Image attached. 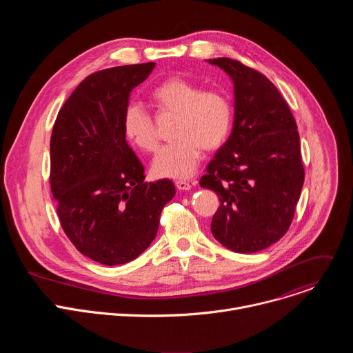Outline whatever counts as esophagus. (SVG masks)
<instances>
[{
    "label": "esophagus",
    "mask_w": 353,
    "mask_h": 353,
    "mask_svg": "<svg viewBox=\"0 0 353 353\" xmlns=\"http://www.w3.org/2000/svg\"><path fill=\"white\" fill-rule=\"evenodd\" d=\"M174 184H176L177 190H180V191H187L191 188V183L187 180H177Z\"/></svg>",
    "instance_id": "obj_1"
}]
</instances>
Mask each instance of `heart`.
Listing matches in <instances>:
<instances>
[{
  "label": "heart",
  "instance_id": "heart-1",
  "mask_svg": "<svg viewBox=\"0 0 353 353\" xmlns=\"http://www.w3.org/2000/svg\"><path fill=\"white\" fill-rule=\"evenodd\" d=\"M150 99L165 112L177 114L173 142L165 145L152 161L158 177L185 179L196 169L203 148H219L229 135L232 108L218 90H203L184 78H168L150 90ZM127 139L146 152L158 148V132L149 114L139 105L127 106L123 117Z\"/></svg>",
  "mask_w": 353,
  "mask_h": 353
}]
</instances>
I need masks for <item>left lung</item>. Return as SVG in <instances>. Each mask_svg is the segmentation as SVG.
I'll list each match as a JSON object with an SVG mask.
<instances>
[{
	"instance_id": "left-lung-1",
	"label": "left lung",
	"mask_w": 353,
	"mask_h": 353,
	"mask_svg": "<svg viewBox=\"0 0 353 353\" xmlns=\"http://www.w3.org/2000/svg\"><path fill=\"white\" fill-rule=\"evenodd\" d=\"M207 61L230 77L234 94L232 132L199 180L221 201L211 232L236 253H256L286 233L303 187L297 125L265 75L226 57Z\"/></svg>"
}]
</instances>
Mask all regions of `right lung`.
Wrapping results in <instances>:
<instances>
[{
  "label": "right lung",
  "mask_w": 353,
  "mask_h": 353,
  "mask_svg": "<svg viewBox=\"0 0 353 353\" xmlns=\"http://www.w3.org/2000/svg\"><path fill=\"white\" fill-rule=\"evenodd\" d=\"M155 63L102 70L85 78L57 114L50 139V185L61 226L81 253L125 264L154 241L172 180L146 183L123 130L131 90Z\"/></svg>",
  "instance_id": "1"
}]
</instances>
